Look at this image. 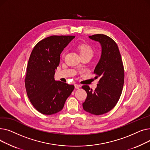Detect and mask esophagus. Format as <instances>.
Returning <instances> with one entry per match:
<instances>
[{"instance_id":"34e87169","label":"esophagus","mask_w":150,"mask_h":150,"mask_svg":"<svg viewBox=\"0 0 150 150\" xmlns=\"http://www.w3.org/2000/svg\"><path fill=\"white\" fill-rule=\"evenodd\" d=\"M75 89H79L80 88V85L78 84H75Z\"/></svg>"}]
</instances>
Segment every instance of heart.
<instances>
[{
    "instance_id": "obj_1",
    "label": "heart",
    "mask_w": 150,
    "mask_h": 150,
    "mask_svg": "<svg viewBox=\"0 0 150 150\" xmlns=\"http://www.w3.org/2000/svg\"><path fill=\"white\" fill-rule=\"evenodd\" d=\"M78 50H79L81 56H83V55H89V56L92 57L93 54V50L92 49V47L87 44H79L78 45ZM65 52L63 53L62 54V57L64 58L65 57Z\"/></svg>"
}]
</instances>
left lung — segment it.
Listing matches in <instances>:
<instances>
[{"label":"left lung","instance_id":"1","mask_svg":"<svg viewBox=\"0 0 150 150\" xmlns=\"http://www.w3.org/2000/svg\"><path fill=\"white\" fill-rule=\"evenodd\" d=\"M89 37L101 45V58L93 72L100 80L94 91L88 85L82 86L87 93L83 107L86 112L98 115L111 111L119 101L124 84V67L119 47L112 38L103 34Z\"/></svg>","mask_w":150,"mask_h":150}]
</instances>
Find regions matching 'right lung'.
Listing matches in <instances>:
<instances>
[{"mask_svg": "<svg viewBox=\"0 0 150 150\" xmlns=\"http://www.w3.org/2000/svg\"><path fill=\"white\" fill-rule=\"evenodd\" d=\"M74 38L47 37L38 42L31 53L25 78V89L31 103L42 114L52 115L61 111L74 89V85L54 79L60 54Z\"/></svg>", "mask_w": 150, "mask_h": 150, "instance_id": "obj_1", "label": "right lung"}]
</instances>
